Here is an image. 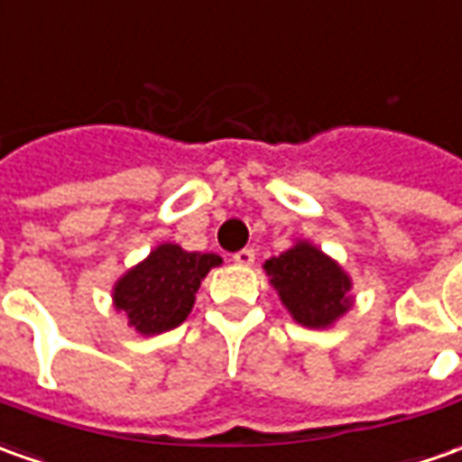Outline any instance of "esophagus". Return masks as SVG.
Here are the masks:
<instances>
[{"label": "esophagus", "instance_id": "esophagus-1", "mask_svg": "<svg viewBox=\"0 0 462 462\" xmlns=\"http://www.w3.org/2000/svg\"><path fill=\"white\" fill-rule=\"evenodd\" d=\"M232 260L237 263V265H253L255 263V250L253 247H243V250H237Z\"/></svg>", "mask_w": 462, "mask_h": 462}]
</instances>
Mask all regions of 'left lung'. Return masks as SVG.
<instances>
[{"instance_id": "left-lung-1", "label": "left lung", "mask_w": 462, "mask_h": 462, "mask_svg": "<svg viewBox=\"0 0 462 462\" xmlns=\"http://www.w3.org/2000/svg\"><path fill=\"white\" fill-rule=\"evenodd\" d=\"M265 273L288 313L306 328H328L351 309V278L306 240L265 260Z\"/></svg>"}]
</instances>
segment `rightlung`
Returning <instances> with one entry per match:
<instances>
[{"label": "right lung", "mask_w": 462, "mask_h": 462, "mask_svg": "<svg viewBox=\"0 0 462 462\" xmlns=\"http://www.w3.org/2000/svg\"><path fill=\"white\" fill-rule=\"evenodd\" d=\"M219 263L222 257L215 253H187L179 245H159L116 281L113 306L143 337L171 331L189 316L205 275Z\"/></svg>", "instance_id": "add662e5"}]
</instances>
